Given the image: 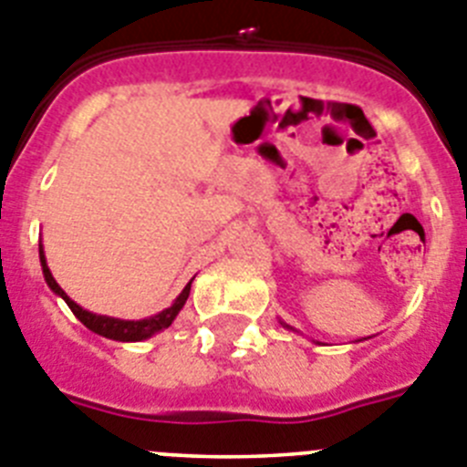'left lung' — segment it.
<instances>
[{"instance_id":"1","label":"left lung","mask_w":467,"mask_h":467,"mask_svg":"<svg viewBox=\"0 0 467 467\" xmlns=\"http://www.w3.org/2000/svg\"><path fill=\"white\" fill-rule=\"evenodd\" d=\"M281 324H283V321H281ZM283 326H285V328H290V326H288V324H283ZM290 330H293V328H290Z\"/></svg>"}]
</instances>
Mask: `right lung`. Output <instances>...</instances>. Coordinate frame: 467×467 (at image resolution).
I'll return each instance as SVG.
<instances>
[{"instance_id": "obj_1", "label": "right lung", "mask_w": 467, "mask_h": 467, "mask_svg": "<svg viewBox=\"0 0 467 467\" xmlns=\"http://www.w3.org/2000/svg\"><path fill=\"white\" fill-rule=\"evenodd\" d=\"M39 262H42V274H44V281L47 285L51 288V293H56L58 297L66 300V305L70 306V312L82 321L89 330H94L97 336L109 337V340H118V342H141V340H149V337L158 336L161 330L170 328L172 321L177 318V314L182 312V306L186 305L189 300V293H191V283H186V288L177 295V300L172 305L162 309V312L153 314L149 318H137V321H130V318H115V317H103V314H94L89 309H82L75 300L67 297L66 290L56 283V278L51 276L49 266H47V257H44V248L42 243H39Z\"/></svg>"}]
</instances>
